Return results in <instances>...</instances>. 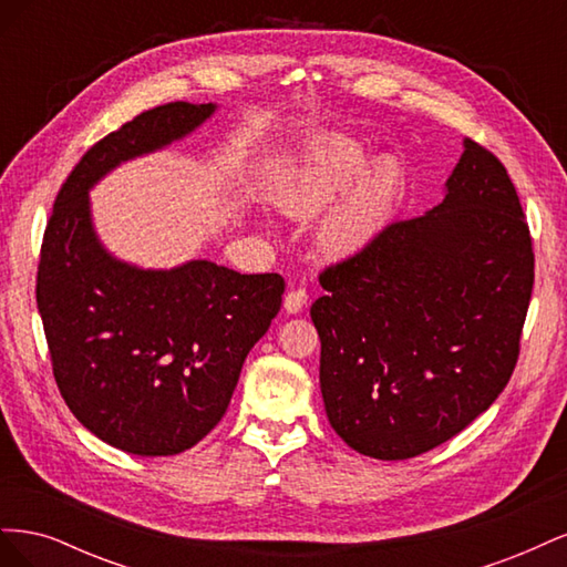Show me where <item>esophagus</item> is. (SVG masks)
Instances as JSON below:
<instances>
[{"label":"esophagus","instance_id":"1","mask_svg":"<svg viewBox=\"0 0 567 567\" xmlns=\"http://www.w3.org/2000/svg\"><path fill=\"white\" fill-rule=\"evenodd\" d=\"M305 305H307V290L305 288H293L284 298V307H286L288 315H298Z\"/></svg>","mask_w":567,"mask_h":567}]
</instances>
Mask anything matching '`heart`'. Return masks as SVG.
<instances>
[{"instance_id": "b5f03b06", "label": "heart", "mask_w": 567, "mask_h": 567, "mask_svg": "<svg viewBox=\"0 0 567 567\" xmlns=\"http://www.w3.org/2000/svg\"><path fill=\"white\" fill-rule=\"evenodd\" d=\"M367 148L342 134H319L307 144L298 179L286 198L290 213H317L355 184L326 215L319 238L326 250L346 255L364 248L390 219L402 192V167L381 158L367 167Z\"/></svg>"}]
</instances>
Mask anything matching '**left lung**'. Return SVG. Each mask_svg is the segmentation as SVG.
<instances>
[{
    "label": "left lung",
    "mask_w": 567,
    "mask_h": 567,
    "mask_svg": "<svg viewBox=\"0 0 567 567\" xmlns=\"http://www.w3.org/2000/svg\"><path fill=\"white\" fill-rule=\"evenodd\" d=\"M447 196L319 274L326 416L354 452L400 461L435 450L506 388L535 284V252L506 167L477 142Z\"/></svg>",
    "instance_id": "obj_1"
}]
</instances>
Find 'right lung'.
<instances>
[{"label": "right lung", "mask_w": 567, "mask_h": 567, "mask_svg": "<svg viewBox=\"0 0 567 567\" xmlns=\"http://www.w3.org/2000/svg\"><path fill=\"white\" fill-rule=\"evenodd\" d=\"M215 109L175 101L96 142L63 182L42 238L38 310L61 398L90 433L136 456H173L213 431L281 310L279 274L208 260L140 269L115 260L92 227L87 192L101 177L182 140Z\"/></svg>", "instance_id": "add662e5"}]
</instances>
